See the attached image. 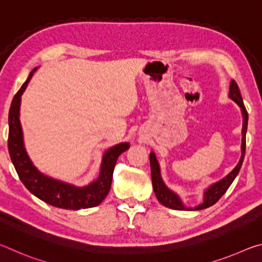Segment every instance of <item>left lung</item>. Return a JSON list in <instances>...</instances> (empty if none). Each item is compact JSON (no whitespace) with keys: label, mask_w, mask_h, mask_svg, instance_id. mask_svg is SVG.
Segmentation results:
<instances>
[{"label":"left lung","mask_w":262,"mask_h":262,"mask_svg":"<svg viewBox=\"0 0 262 262\" xmlns=\"http://www.w3.org/2000/svg\"><path fill=\"white\" fill-rule=\"evenodd\" d=\"M229 97L231 98L234 103L239 105V107L242 108L243 113V143H242V157L241 161L237 164V166L233 168V170L230 172V173L220 181H217L216 184L211 185L209 188H208L205 192V199H203V203L200 206L195 208H186L183 202L180 201L179 196L174 194L172 190L168 189L165 184L163 183L162 177H161V170H159V164L156 159L155 154H150V166H151V179H152V187L154 192L158 201L162 203L163 206L167 208H171V209L174 210H201L206 209V208L210 207L220 200V199L223 196V194L227 192L230 185L232 184V181L236 178L237 174L239 173V170H241L242 164L244 161V157H245V150H246V130H247V122H248V113L245 108V105L243 103V97L241 95V90H239L238 84L232 81L230 84V92Z\"/></svg>","instance_id":"left-lung-1"}]
</instances>
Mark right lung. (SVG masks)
Instances as JSON below:
<instances>
[{"label": "right lung", "instance_id": "1", "mask_svg": "<svg viewBox=\"0 0 262 262\" xmlns=\"http://www.w3.org/2000/svg\"><path fill=\"white\" fill-rule=\"evenodd\" d=\"M35 70L37 68L31 72L26 82L15 95L9 110L8 149L17 174L31 193L51 206L72 210L98 206L111 189L113 171L118 157L129 148V143H120L108 149L103 157L98 179L85 187H76L40 173L34 167L25 151L23 132L19 121L20 96L28 86V83Z\"/></svg>", "mask_w": 262, "mask_h": 262}]
</instances>
